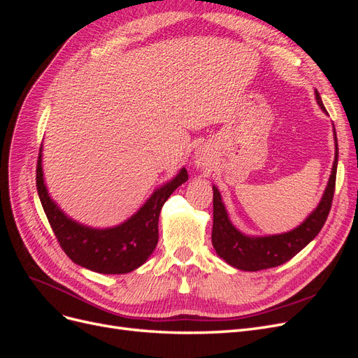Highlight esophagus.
Segmentation results:
<instances>
[{"label": "esophagus", "instance_id": "1", "mask_svg": "<svg viewBox=\"0 0 358 358\" xmlns=\"http://www.w3.org/2000/svg\"><path fill=\"white\" fill-rule=\"evenodd\" d=\"M209 162H210V155H209V152L206 149H203V148H200L197 152H196V164H197V167H206V166H209Z\"/></svg>", "mask_w": 358, "mask_h": 358}]
</instances>
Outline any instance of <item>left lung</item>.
Segmentation results:
<instances>
[{"instance_id": "left-lung-1", "label": "left lung", "mask_w": 358, "mask_h": 358, "mask_svg": "<svg viewBox=\"0 0 358 358\" xmlns=\"http://www.w3.org/2000/svg\"><path fill=\"white\" fill-rule=\"evenodd\" d=\"M315 96L321 109L326 110L318 91H315ZM334 143L336 155L326 192H324L318 208L308 216L305 222L292 231L267 237H248L242 234L230 222L229 215H227L222 204L220 191L216 189V187H213L212 245L216 254L224 258L230 266L241 270H248V272H257V270L280 266L287 263L296 254H299L320 233L322 225L326 224L331 209L339 155L336 131Z\"/></svg>"}]
</instances>
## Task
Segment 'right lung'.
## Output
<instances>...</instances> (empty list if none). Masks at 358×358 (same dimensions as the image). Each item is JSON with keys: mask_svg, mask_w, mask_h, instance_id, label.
I'll list each match as a JSON object with an SVG mask.
<instances>
[{"mask_svg": "<svg viewBox=\"0 0 358 358\" xmlns=\"http://www.w3.org/2000/svg\"><path fill=\"white\" fill-rule=\"evenodd\" d=\"M36 171L38 197L62 251L76 264L104 275L128 273L146 262L158 243L162 204L173 191L188 180L187 170L182 169L175 179L157 189L128 221L113 229L95 230L67 218L50 200L43 179L41 148Z\"/></svg>", "mask_w": 358, "mask_h": 358, "instance_id": "right-lung-1", "label": "right lung"}]
</instances>
